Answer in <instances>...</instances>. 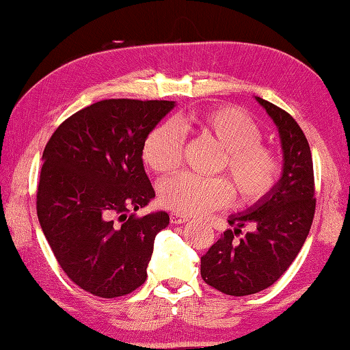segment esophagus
Returning a JSON list of instances; mask_svg holds the SVG:
<instances>
[{"label": "esophagus", "instance_id": "1", "mask_svg": "<svg viewBox=\"0 0 350 350\" xmlns=\"http://www.w3.org/2000/svg\"><path fill=\"white\" fill-rule=\"evenodd\" d=\"M186 221H189V217L186 215H181V213H176V212L170 213V222H172V224H183Z\"/></svg>", "mask_w": 350, "mask_h": 350}]
</instances>
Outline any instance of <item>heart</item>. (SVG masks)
<instances>
[{
    "instance_id": "b5f03b06",
    "label": "heart",
    "mask_w": 350,
    "mask_h": 350,
    "mask_svg": "<svg viewBox=\"0 0 350 350\" xmlns=\"http://www.w3.org/2000/svg\"><path fill=\"white\" fill-rule=\"evenodd\" d=\"M189 131L215 142L221 150L217 170L226 178L180 175L160 186V204L181 215H204L232 201L252 207L273 192L282 175L278 150L263 143L262 131L252 117L234 107H215L169 123L157 124L144 137L143 161L160 175L175 174L183 163V137Z\"/></svg>"
}]
</instances>
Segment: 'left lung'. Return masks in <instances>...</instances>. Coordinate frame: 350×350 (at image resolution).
<instances>
[{
    "label": "left lung",
    "instance_id": "1",
    "mask_svg": "<svg viewBox=\"0 0 350 350\" xmlns=\"http://www.w3.org/2000/svg\"><path fill=\"white\" fill-rule=\"evenodd\" d=\"M279 128L285 166L282 180L247 213L232 215L233 230L221 234L201 257V278L227 295L242 297L271 286L305 243L315 213L314 166L309 143L285 109L257 97ZM254 232L237 239L241 228Z\"/></svg>",
    "mask_w": 350,
    "mask_h": 350
}]
</instances>
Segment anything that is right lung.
Here are the masks:
<instances>
[{"instance_id":"obj_1","label":"right lung","mask_w":350,"mask_h":350,"mask_svg":"<svg viewBox=\"0 0 350 350\" xmlns=\"http://www.w3.org/2000/svg\"><path fill=\"white\" fill-rule=\"evenodd\" d=\"M169 100L107 98L59 124L44 149L36 212L68 279L97 297L131 294L148 278L166 212L137 216L155 196L144 172V137Z\"/></svg>"}]
</instances>
